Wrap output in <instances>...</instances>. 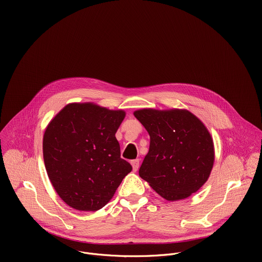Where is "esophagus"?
I'll list each match as a JSON object with an SVG mask.
<instances>
[{
  "instance_id": "obj_1",
  "label": "esophagus",
  "mask_w": 262,
  "mask_h": 262,
  "mask_svg": "<svg viewBox=\"0 0 262 262\" xmlns=\"http://www.w3.org/2000/svg\"><path fill=\"white\" fill-rule=\"evenodd\" d=\"M132 166H133V169H134V171L136 172L138 169H139V165H140V160H134V161H132Z\"/></svg>"
}]
</instances>
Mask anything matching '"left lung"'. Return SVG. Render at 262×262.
<instances>
[{
    "mask_svg": "<svg viewBox=\"0 0 262 262\" xmlns=\"http://www.w3.org/2000/svg\"><path fill=\"white\" fill-rule=\"evenodd\" d=\"M134 115L150 136L140 177L168 201L196 193L214 162L213 141L203 122L181 108H141Z\"/></svg>",
    "mask_w": 262,
    "mask_h": 262,
    "instance_id": "8db88e82",
    "label": "left lung"
}]
</instances>
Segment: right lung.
<instances>
[{"instance_id": "obj_1", "label": "right lung", "mask_w": 262, "mask_h": 262, "mask_svg": "<svg viewBox=\"0 0 262 262\" xmlns=\"http://www.w3.org/2000/svg\"><path fill=\"white\" fill-rule=\"evenodd\" d=\"M124 117L123 110L72 102L48 124L42 143L47 173L70 207L82 211L102 208L133 170L120 158L115 137Z\"/></svg>"}]
</instances>
